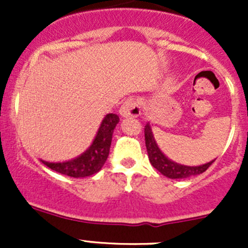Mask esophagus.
<instances>
[{"mask_svg":"<svg viewBox=\"0 0 248 248\" xmlns=\"http://www.w3.org/2000/svg\"><path fill=\"white\" fill-rule=\"evenodd\" d=\"M119 111L120 115L124 117H137L141 112V109H140L139 102L136 98H128L124 101Z\"/></svg>","mask_w":248,"mask_h":248,"instance_id":"34e87169","label":"esophagus"}]
</instances>
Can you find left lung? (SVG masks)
Listing matches in <instances>:
<instances>
[{
	"instance_id": "obj_1",
	"label": "left lung",
	"mask_w": 248,
	"mask_h": 248,
	"mask_svg": "<svg viewBox=\"0 0 248 248\" xmlns=\"http://www.w3.org/2000/svg\"><path fill=\"white\" fill-rule=\"evenodd\" d=\"M145 145H146L147 155H149L150 163L152 164L154 168H156L161 174L164 176L169 177V179H186V177L194 176V175H199L204 172L215 162L211 161L206 164H202V166L197 167H188L182 166V164L172 162L169 159L163 152L159 150L158 145H157L156 140L152 134L151 126L149 124L145 126Z\"/></svg>"
}]
</instances>
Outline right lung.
<instances>
[{"instance_id":"1","label":"right lung","mask_w":248,"mask_h":248,"mask_svg":"<svg viewBox=\"0 0 248 248\" xmlns=\"http://www.w3.org/2000/svg\"><path fill=\"white\" fill-rule=\"evenodd\" d=\"M120 119L116 114H108L102 121L91 146L77 158L60 163H50L42 161L46 167L60 174L71 177H86L93 175L102 169L109 156L112 132L119 124Z\"/></svg>"}]
</instances>
